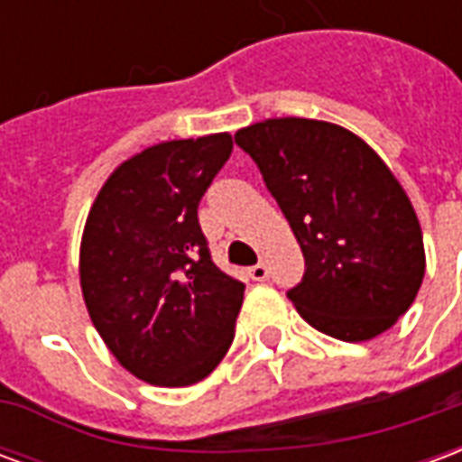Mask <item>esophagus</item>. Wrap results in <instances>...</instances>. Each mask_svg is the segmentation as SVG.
I'll use <instances>...</instances> for the list:
<instances>
[{
    "label": "esophagus",
    "instance_id": "34e87169",
    "mask_svg": "<svg viewBox=\"0 0 462 462\" xmlns=\"http://www.w3.org/2000/svg\"><path fill=\"white\" fill-rule=\"evenodd\" d=\"M250 277L254 282H264L267 277H270V270H267V264H254V267H250Z\"/></svg>",
    "mask_w": 462,
    "mask_h": 462
}]
</instances>
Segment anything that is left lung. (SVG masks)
I'll return each instance as SVG.
<instances>
[{"label": "left lung", "mask_w": 462, "mask_h": 462, "mask_svg": "<svg viewBox=\"0 0 462 462\" xmlns=\"http://www.w3.org/2000/svg\"><path fill=\"white\" fill-rule=\"evenodd\" d=\"M257 162L304 254L287 291L300 317L341 341L391 329L426 274L423 232L396 175L356 133L314 118H267L235 133Z\"/></svg>", "instance_id": "left-lung-1"}]
</instances>
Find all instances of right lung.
<instances>
[{"label":"right lung","instance_id":"1","mask_svg":"<svg viewBox=\"0 0 462 462\" xmlns=\"http://www.w3.org/2000/svg\"><path fill=\"white\" fill-rule=\"evenodd\" d=\"M230 133L165 141L116 168L86 217L79 277L116 361L152 386L210 376L235 339L245 284L215 267L198 205Z\"/></svg>","mask_w":462,"mask_h":462}]
</instances>
